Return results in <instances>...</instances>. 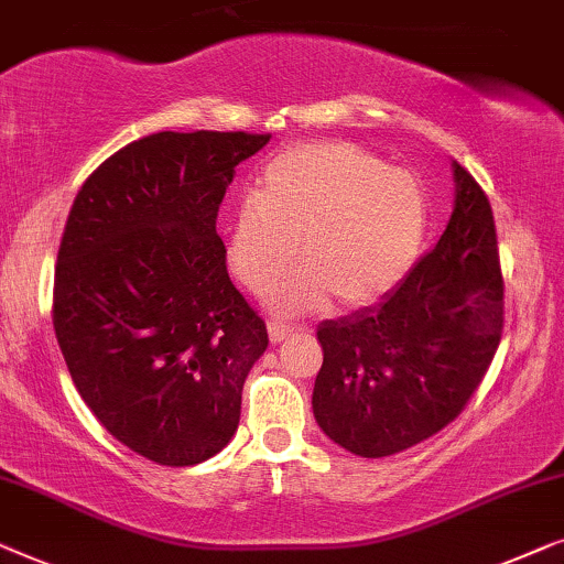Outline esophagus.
<instances>
[{
  "label": "esophagus",
  "instance_id": "1",
  "mask_svg": "<svg viewBox=\"0 0 564 564\" xmlns=\"http://www.w3.org/2000/svg\"><path fill=\"white\" fill-rule=\"evenodd\" d=\"M293 332H296V327L293 324H285V322H268V337H271V343H283L285 337H291Z\"/></svg>",
  "mask_w": 564,
  "mask_h": 564
}]
</instances>
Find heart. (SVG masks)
Segmentation results:
<instances>
[{"label":"heart","instance_id":"b5f03b06","mask_svg":"<svg viewBox=\"0 0 564 564\" xmlns=\"http://www.w3.org/2000/svg\"><path fill=\"white\" fill-rule=\"evenodd\" d=\"M430 206L411 173L352 142L283 150L260 173L229 229L227 258L250 291H271L279 312L304 314L329 296L365 306L406 279L422 252Z\"/></svg>","mask_w":564,"mask_h":564}]
</instances>
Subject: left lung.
I'll return each mask as SVG.
<instances>
[{
    "mask_svg": "<svg viewBox=\"0 0 564 564\" xmlns=\"http://www.w3.org/2000/svg\"><path fill=\"white\" fill-rule=\"evenodd\" d=\"M455 204L440 242L378 304L319 324L316 424L360 457L444 430L501 343L503 279L488 196L452 161Z\"/></svg>",
    "mask_w": 564,
    "mask_h": 564,
    "instance_id": "obj_1",
    "label": "left lung"
}]
</instances>
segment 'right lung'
Listing matches in <instances>:
<instances>
[{"label": "right lung", "instance_id": "add662e5", "mask_svg": "<svg viewBox=\"0 0 564 564\" xmlns=\"http://www.w3.org/2000/svg\"><path fill=\"white\" fill-rule=\"evenodd\" d=\"M271 134L155 132L107 158L70 206L53 327L105 430L158 465H199L240 424L265 322L227 273L217 212Z\"/></svg>", "mask_w": 564, "mask_h": 564}]
</instances>
